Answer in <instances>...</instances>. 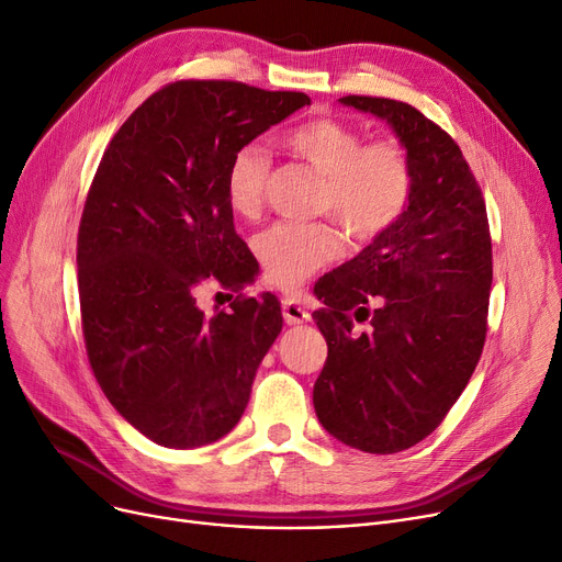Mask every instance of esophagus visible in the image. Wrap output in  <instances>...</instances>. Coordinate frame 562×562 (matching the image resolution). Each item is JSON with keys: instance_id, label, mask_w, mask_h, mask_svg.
<instances>
[{"instance_id": "1", "label": "esophagus", "mask_w": 562, "mask_h": 562, "mask_svg": "<svg viewBox=\"0 0 562 562\" xmlns=\"http://www.w3.org/2000/svg\"><path fill=\"white\" fill-rule=\"evenodd\" d=\"M282 317L286 324H303L310 319V313L299 301L282 299Z\"/></svg>"}]
</instances>
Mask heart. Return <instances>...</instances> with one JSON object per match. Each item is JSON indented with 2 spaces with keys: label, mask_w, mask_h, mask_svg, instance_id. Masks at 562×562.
<instances>
[{
  "label": "heart",
  "mask_w": 562,
  "mask_h": 562,
  "mask_svg": "<svg viewBox=\"0 0 562 562\" xmlns=\"http://www.w3.org/2000/svg\"><path fill=\"white\" fill-rule=\"evenodd\" d=\"M282 140L326 178L319 207L355 236L375 238L389 232L409 207L414 169L401 140L366 143L361 132L336 117L299 122ZM268 176L270 155L263 145H240L224 171L228 207L240 217H257L266 203ZM255 249L266 282L294 292L340 255L342 234L330 222H278L259 234Z\"/></svg>",
  "instance_id": "1"
}]
</instances>
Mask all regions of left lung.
I'll return each mask as SVG.
<instances>
[{"label": "left lung", "instance_id": "8db88e82", "mask_svg": "<svg viewBox=\"0 0 562 562\" xmlns=\"http://www.w3.org/2000/svg\"><path fill=\"white\" fill-rule=\"evenodd\" d=\"M340 101L391 124L414 194L389 232L315 286L328 357L313 401L340 442L396 453L442 424L480 363L493 280L486 201L459 145L422 111L384 97ZM351 308L369 322L361 335Z\"/></svg>", "mask_w": 562, "mask_h": 562}]
</instances>
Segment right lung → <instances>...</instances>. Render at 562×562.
Instances as JSON below:
<instances>
[{"label": "right lung", "mask_w": 562, "mask_h": 562, "mask_svg": "<svg viewBox=\"0 0 562 562\" xmlns=\"http://www.w3.org/2000/svg\"><path fill=\"white\" fill-rule=\"evenodd\" d=\"M305 103L238 80H176L124 120L97 166L76 245L82 338L111 405L161 447L232 430L282 330L273 294H243L259 266L234 228L224 171ZM207 279L241 292L232 311L200 313Z\"/></svg>", "instance_id": "right-lung-1"}]
</instances>
